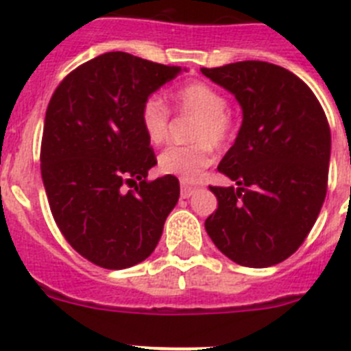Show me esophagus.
Listing matches in <instances>:
<instances>
[{
	"label": "esophagus",
	"mask_w": 351,
	"mask_h": 351,
	"mask_svg": "<svg viewBox=\"0 0 351 351\" xmlns=\"http://www.w3.org/2000/svg\"><path fill=\"white\" fill-rule=\"evenodd\" d=\"M198 184H190V182H184L181 181V197L182 198H190L191 195L197 191Z\"/></svg>",
	"instance_id": "obj_1"
}]
</instances>
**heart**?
<instances>
[{
  "mask_svg": "<svg viewBox=\"0 0 351 351\" xmlns=\"http://www.w3.org/2000/svg\"><path fill=\"white\" fill-rule=\"evenodd\" d=\"M173 108L179 114L195 116L190 126L191 144L172 145L160 154L158 169L184 182H195L213 163L214 147H223L234 137V119L226 108L221 91L207 82H186L170 93ZM138 119L145 137L153 145L165 144L170 137L172 119L165 104L149 96L142 101Z\"/></svg>",
  "mask_w": 351,
  "mask_h": 351,
  "instance_id": "heart-1",
  "label": "heart"
}]
</instances>
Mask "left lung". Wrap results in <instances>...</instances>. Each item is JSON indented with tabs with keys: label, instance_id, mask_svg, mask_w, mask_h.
I'll use <instances>...</instances> for the list:
<instances>
[{
	"label": "left lung",
	"instance_id": "left-lung-1",
	"mask_svg": "<svg viewBox=\"0 0 351 351\" xmlns=\"http://www.w3.org/2000/svg\"><path fill=\"white\" fill-rule=\"evenodd\" d=\"M202 73L243 107V126L218 165L239 188L209 186L218 209L206 230L239 265L271 267L299 250L324 206L327 116L308 84L278 64L239 61Z\"/></svg>",
	"mask_w": 351,
	"mask_h": 351
}]
</instances>
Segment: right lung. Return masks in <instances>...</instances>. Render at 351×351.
<instances>
[{"mask_svg":"<svg viewBox=\"0 0 351 351\" xmlns=\"http://www.w3.org/2000/svg\"><path fill=\"white\" fill-rule=\"evenodd\" d=\"M179 71L105 52L70 71L49 101L40 149L49 206L68 244L98 267L147 258L178 204V178L147 179L156 156L138 110Z\"/></svg>","mask_w":351,"mask_h":351,"instance_id":"add662e5","label":"right lung"}]
</instances>
